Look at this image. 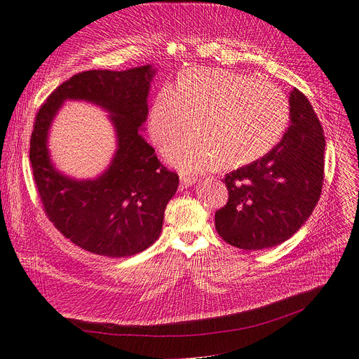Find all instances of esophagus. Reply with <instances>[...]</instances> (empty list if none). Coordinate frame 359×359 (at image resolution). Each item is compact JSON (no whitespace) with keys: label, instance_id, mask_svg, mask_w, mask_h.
I'll return each instance as SVG.
<instances>
[{"label":"esophagus","instance_id":"obj_1","mask_svg":"<svg viewBox=\"0 0 359 359\" xmlns=\"http://www.w3.org/2000/svg\"><path fill=\"white\" fill-rule=\"evenodd\" d=\"M198 182L196 177H189V176H180V186L182 189H186V187L194 186Z\"/></svg>","mask_w":359,"mask_h":359}]
</instances>
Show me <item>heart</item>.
<instances>
[{
  "instance_id": "heart-1",
  "label": "heart",
  "mask_w": 359,
  "mask_h": 359,
  "mask_svg": "<svg viewBox=\"0 0 359 359\" xmlns=\"http://www.w3.org/2000/svg\"><path fill=\"white\" fill-rule=\"evenodd\" d=\"M194 116L195 132L164 147L165 160L187 173L257 161L284 137L290 122L285 94L272 84L224 68H192L176 86L164 84L151 104L148 128L163 144Z\"/></svg>"
}]
</instances>
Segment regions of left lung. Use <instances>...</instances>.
<instances>
[{
	"mask_svg": "<svg viewBox=\"0 0 359 359\" xmlns=\"http://www.w3.org/2000/svg\"><path fill=\"white\" fill-rule=\"evenodd\" d=\"M323 128L307 97L290 93V126L255 163L225 175L229 202L215 212L224 241L244 250L269 249L292 237L320 199L325 175Z\"/></svg>",
	"mask_w": 359,
	"mask_h": 359,
	"instance_id": "1",
	"label": "left lung"
}]
</instances>
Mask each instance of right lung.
<instances>
[{
  "label": "right lung",
  "mask_w": 359,
  "mask_h": 359,
  "mask_svg": "<svg viewBox=\"0 0 359 359\" xmlns=\"http://www.w3.org/2000/svg\"><path fill=\"white\" fill-rule=\"evenodd\" d=\"M156 72L153 65L84 71L62 83L37 111L30 163L45 212L67 238L90 253L128 257L148 249L160 237L165 206L177 191L179 176L158 161L141 134ZM67 100L99 105L116 129V154L94 180L69 178L51 163L48 130Z\"/></svg>",
  "instance_id": "1"
}]
</instances>
